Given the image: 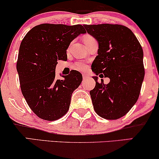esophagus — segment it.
<instances>
[{
  "mask_svg": "<svg viewBox=\"0 0 159 159\" xmlns=\"http://www.w3.org/2000/svg\"><path fill=\"white\" fill-rule=\"evenodd\" d=\"M82 77H83V80H86L88 79V77H89V76L88 75H85V74H83V75H82Z\"/></svg>",
  "mask_w": 159,
  "mask_h": 159,
  "instance_id": "1",
  "label": "esophagus"
}]
</instances>
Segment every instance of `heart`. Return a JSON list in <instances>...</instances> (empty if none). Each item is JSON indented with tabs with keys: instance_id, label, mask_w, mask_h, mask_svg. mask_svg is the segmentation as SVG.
<instances>
[{
	"instance_id": "1",
	"label": "heart",
	"mask_w": 159,
	"mask_h": 159,
	"mask_svg": "<svg viewBox=\"0 0 159 159\" xmlns=\"http://www.w3.org/2000/svg\"><path fill=\"white\" fill-rule=\"evenodd\" d=\"M95 39L92 36H90V35H85L83 37V41L84 42V44L87 45L88 43L90 42H91V41ZM86 67H87V66H86L85 63H82V62H79V63H77L75 66V69H77V70H80V71H82V70L85 69Z\"/></svg>"
}]
</instances>
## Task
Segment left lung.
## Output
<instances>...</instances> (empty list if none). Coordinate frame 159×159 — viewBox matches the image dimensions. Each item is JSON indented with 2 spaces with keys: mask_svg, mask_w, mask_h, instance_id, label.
Segmentation results:
<instances>
[{
  "mask_svg": "<svg viewBox=\"0 0 159 159\" xmlns=\"http://www.w3.org/2000/svg\"><path fill=\"white\" fill-rule=\"evenodd\" d=\"M84 27L98 42L92 71L110 79L106 84L93 77L96 86L90 94L94 110L103 118L117 120L127 114L139 98L145 77L143 48L133 32L122 25Z\"/></svg>",
  "mask_w": 159,
  "mask_h": 159,
  "instance_id": "obj_1",
  "label": "left lung"
}]
</instances>
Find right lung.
I'll use <instances>...</instances> for the list:
<instances>
[{"mask_svg": "<svg viewBox=\"0 0 159 159\" xmlns=\"http://www.w3.org/2000/svg\"><path fill=\"white\" fill-rule=\"evenodd\" d=\"M86 31L81 25L44 23L27 33L20 44L16 70L22 95L40 118L53 121L66 114L72 93L79 87L82 74L71 70L55 78L57 61H66V49L74 39Z\"/></svg>", "mask_w": 159, "mask_h": 159, "instance_id": "obj_1", "label": "right lung"}]
</instances>
